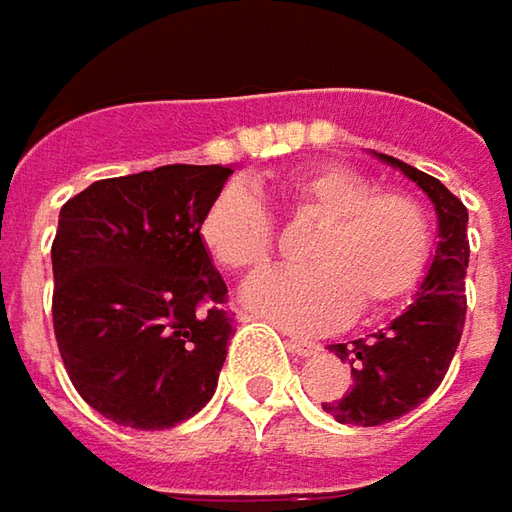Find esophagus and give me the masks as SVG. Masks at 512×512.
<instances>
[{
    "instance_id": "1",
    "label": "esophagus",
    "mask_w": 512,
    "mask_h": 512,
    "mask_svg": "<svg viewBox=\"0 0 512 512\" xmlns=\"http://www.w3.org/2000/svg\"><path fill=\"white\" fill-rule=\"evenodd\" d=\"M286 346L295 352V355H303V358H309V355H318L321 352V344H315V341H306V338H289Z\"/></svg>"
}]
</instances>
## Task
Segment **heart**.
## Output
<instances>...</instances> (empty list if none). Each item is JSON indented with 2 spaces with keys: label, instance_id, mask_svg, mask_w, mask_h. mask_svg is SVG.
<instances>
[{
  "label": "heart",
  "instance_id": "heart-1",
  "mask_svg": "<svg viewBox=\"0 0 512 512\" xmlns=\"http://www.w3.org/2000/svg\"><path fill=\"white\" fill-rule=\"evenodd\" d=\"M280 200L298 220H318L306 269H280L255 278L243 300L257 315L295 332L332 329L361 306L384 312L424 283L435 234L424 203L401 189H378L361 171L315 166L292 174ZM200 240L217 266L252 275L269 263L278 223L269 206L243 183L217 191L200 217Z\"/></svg>",
  "mask_w": 512,
  "mask_h": 512
}]
</instances>
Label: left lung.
Segmentation results:
<instances>
[{"label":"left lung","mask_w":512,"mask_h":512,"mask_svg":"<svg viewBox=\"0 0 512 512\" xmlns=\"http://www.w3.org/2000/svg\"><path fill=\"white\" fill-rule=\"evenodd\" d=\"M378 157L404 171L433 200L438 246L421 289L395 321L367 338L329 346L341 361H349L355 384L323 410L355 427H378L424 404L450 369L467 315V206L441 180L387 154Z\"/></svg>","instance_id":"left-lung-1"}]
</instances>
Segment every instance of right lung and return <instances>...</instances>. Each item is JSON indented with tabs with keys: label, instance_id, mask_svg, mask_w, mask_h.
<instances>
[{
	"label": "right lung",
	"instance_id": "right-lung-1",
	"mask_svg": "<svg viewBox=\"0 0 512 512\" xmlns=\"http://www.w3.org/2000/svg\"><path fill=\"white\" fill-rule=\"evenodd\" d=\"M229 166H160L74 194L51 246L54 335L85 404L134 430L200 412L226 361V283L200 217Z\"/></svg>",
	"mask_w": 512,
	"mask_h": 512
}]
</instances>
